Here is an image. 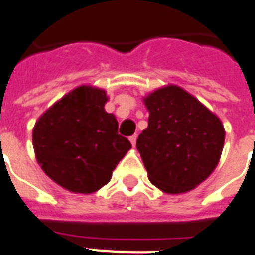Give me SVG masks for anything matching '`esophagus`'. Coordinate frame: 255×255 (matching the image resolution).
<instances>
[{
    "instance_id": "obj_1",
    "label": "esophagus",
    "mask_w": 255,
    "mask_h": 255,
    "mask_svg": "<svg viewBox=\"0 0 255 255\" xmlns=\"http://www.w3.org/2000/svg\"><path fill=\"white\" fill-rule=\"evenodd\" d=\"M136 139H137V136H136V135H132L131 137H129V141H131L132 145L136 144Z\"/></svg>"
}]
</instances>
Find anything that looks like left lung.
<instances>
[{
    "label": "left lung",
    "instance_id": "obj_1",
    "mask_svg": "<svg viewBox=\"0 0 255 255\" xmlns=\"http://www.w3.org/2000/svg\"><path fill=\"white\" fill-rule=\"evenodd\" d=\"M148 127L136 148L149 182L167 194L195 188L217 167L225 143L218 116L176 85L156 89L144 99Z\"/></svg>",
    "mask_w": 255,
    "mask_h": 255
}]
</instances>
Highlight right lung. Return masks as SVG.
<instances>
[{"instance_id":"1","label":"right lung","mask_w":255,"mask_h":255,"mask_svg":"<svg viewBox=\"0 0 255 255\" xmlns=\"http://www.w3.org/2000/svg\"><path fill=\"white\" fill-rule=\"evenodd\" d=\"M103 89L81 85L38 119L33 147L50 179L69 191L91 194L106 186L112 171L131 148L118 133V120L104 111Z\"/></svg>"}]
</instances>
